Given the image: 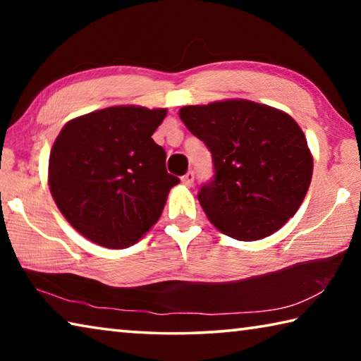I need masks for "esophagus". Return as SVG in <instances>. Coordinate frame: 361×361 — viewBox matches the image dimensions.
Here are the masks:
<instances>
[{"label":"esophagus","instance_id":"34e87169","mask_svg":"<svg viewBox=\"0 0 361 361\" xmlns=\"http://www.w3.org/2000/svg\"><path fill=\"white\" fill-rule=\"evenodd\" d=\"M194 178H195V175H194V172H192V170H189V172L185 175V176H183V183H185V185L186 186H191L192 185V183H194Z\"/></svg>","mask_w":361,"mask_h":361}]
</instances>
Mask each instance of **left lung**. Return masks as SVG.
Returning a JSON list of instances; mask_svg holds the SVG:
<instances>
[{
    "label": "left lung",
    "mask_w": 361,
    "mask_h": 361,
    "mask_svg": "<svg viewBox=\"0 0 361 361\" xmlns=\"http://www.w3.org/2000/svg\"><path fill=\"white\" fill-rule=\"evenodd\" d=\"M213 161V178L197 199L210 221L232 239L274 234L295 215L312 178V156L288 114L248 100L180 109Z\"/></svg>",
    "instance_id": "left-lung-1"
}]
</instances>
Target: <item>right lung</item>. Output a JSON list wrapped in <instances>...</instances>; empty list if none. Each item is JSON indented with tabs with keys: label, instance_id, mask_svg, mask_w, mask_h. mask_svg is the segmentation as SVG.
<instances>
[{
	"label": "right lung",
	"instance_id": "add662e5",
	"mask_svg": "<svg viewBox=\"0 0 361 361\" xmlns=\"http://www.w3.org/2000/svg\"><path fill=\"white\" fill-rule=\"evenodd\" d=\"M167 109L111 106L70 121L49 157L59 210L84 237L106 248L138 242L161 218L180 178L151 138Z\"/></svg>",
	"mask_w": 361,
	"mask_h": 361
}]
</instances>
